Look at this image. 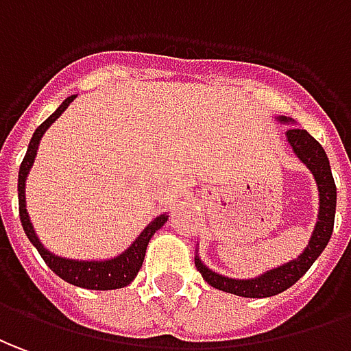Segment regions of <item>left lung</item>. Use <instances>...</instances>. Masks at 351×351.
Wrapping results in <instances>:
<instances>
[{"label": "left lung", "mask_w": 351, "mask_h": 351, "mask_svg": "<svg viewBox=\"0 0 351 351\" xmlns=\"http://www.w3.org/2000/svg\"><path fill=\"white\" fill-rule=\"evenodd\" d=\"M281 122H287V118H281ZM287 139L291 143L292 151L296 152V156L308 166L311 173L315 176V181H317L319 216L317 226H315L313 235L309 239V245L296 260L285 263L281 267H275L271 271L263 273L256 279H243V281L241 279H229V277L212 271L200 262L199 258H195V265L202 275V279L217 291L245 296V298H267V296H275L279 292L287 291L311 267V263L315 262L319 254L325 250L328 239L332 235L335 212H337V185L332 180L327 152L319 145V141H315L306 130H300V128L289 130Z\"/></svg>", "instance_id": "8db88e82"}]
</instances>
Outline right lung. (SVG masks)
Segmentation results:
<instances>
[{"label": "right lung", "mask_w": 351, "mask_h": 351, "mask_svg": "<svg viewBox=\"0 0 351 351\" xmlns=\"http://www.w3.org/2000/svg\"><path fill=\"white\" fill-rule=\"evenodd\" d=\"M76 99V95H70L62 101V105L53 112V114L43 122L36 132H34L32 139H30V145H28V151H26V156H24L23 164H21V170H19V216H21V223H23V229L26 237L30 239L38 252L43 258V262L49 265V269L53 273H57L60 279H64L70 285L74 287H82V289H91V291H112V289H122V287H128L130 282L134 281L135 275L139 273L141 265H143L145 252H147V245L151 241V237L160 229L166 221H168V216L162 214V216L154 217L149 226L145 227L141 231V235L137 237L134 241V245L130 246L125 252H122L120 256H116L112 260H105V262H78V260H66V258H59L55 254H51L47 248H43V245L40 243V239L36 237V231H34L32 223H30V217H28V212H26V199H24V181H26V176L32 168L34 158H36V152H38V145H40V139L42 135L45 134V130L49 128L57 118H59L66 106Z\"/></svg>", "instance_id": "1"}]
</instances>
